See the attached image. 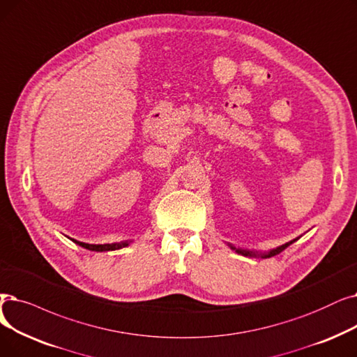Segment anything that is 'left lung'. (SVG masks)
<instances>
[{
    "instance_id": "left-lung-1",
    "label": "left lung",
    "mask_w": 357,
    "mask_h": 357,
    "mask_svg": "<svg viewBox=\"0 0 357 357\" xmlns=\"http://www.w3.org/2000/svg\"><path fill=\"white\" fill-rule=\"evenodd\" d=\"M294 241L296 239H293V241H290V242H287V243H284V245H282V246H278V248H275V250H273V251H270L268 254H255V252H252V251H245V250H236V248H234L231 246V250H236V252L238 254H242V255H245V257H257V255H259L261 258H268V257H274V255H277V254H280L282 251H284L286 248L289 246V245H291Z\"/></svg>"
}]
</instances>
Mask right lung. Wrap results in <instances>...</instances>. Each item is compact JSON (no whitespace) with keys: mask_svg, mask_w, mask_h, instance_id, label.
Returning a JSON list of instances; mask_svg holds the SVG:
<instances>
[{"mask_svg":"<svg viewBox=\"0 0 357 357\" xmlns=\"http://www.w3.org/2000/svg\"><path fill=\"white\" fill-rule=\"evenodd\" d=\"M127 245L128 242H121V243H112V245H86V248L91 251H115V250H121V248Z\"/></svg>","mask_w":357,"mask_h":357,"instance_id":"add662e5","label":"right lung"}]
</instances>
